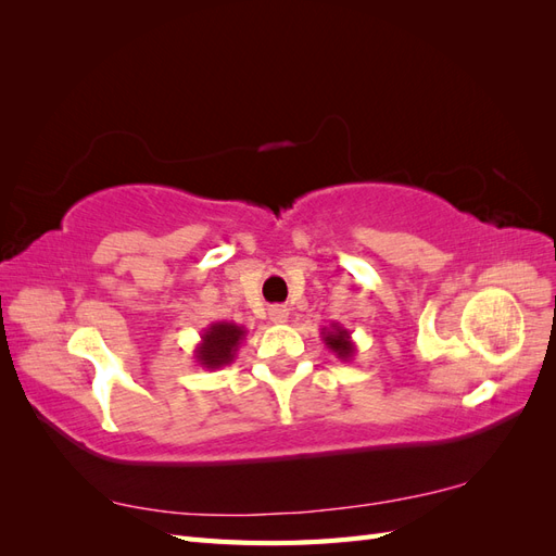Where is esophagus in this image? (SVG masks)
Segmentation results:
<instances>
[{"label":"esophagus","instance_id":"obj_1","mask_svg":"<svg viewBox=\"0 0 556 556\" xmlns=\"http://www.w3.org/2000/svg\"><path fill=\"white\" fill-rule=\"evenodd\" d=\"M288 317H290V313H288V308H285V306H271V308H268V319H271L274 325L288 323Z\"/></svg>","mask_w":556,"mask_h":556}]
</instances>
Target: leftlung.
<instances>
[{
  "label": "left lung",
  "instance_id": "1",
  "mask_svg": "<svg viewBox=\"0 0 556 556\" xmlns=\"http://www.w3.org/2000/svg\"><path fill=\"white\" fill-rule=\"evenodd\" d=\"M319 333H323L325 345H327L341 362H350L352 357H355L357 345L352 343V336H350V331H348L343 325L333 323L331 327H325Z\"/></svg>",
  "mask_w": 556,
  "mask_h": 556
}]
</instances>
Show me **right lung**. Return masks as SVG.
Masks as SVG:
<instances>
[{"instance_id":"1","label":"right lung","mask_w":556,"mask_h":556,"mask_svg":"<svg viewBox=\"0 0 556 556\" xmlns=\"http://www.w3.org/2000/svg\"><path fill=\"white\" fill-rule=\"evenodd\" d=\"M245 327L237 323H213L201 333V341L194 348L197 364L208 368V371L231 364L245 341Z\"/></svg>"}]
</instances>
